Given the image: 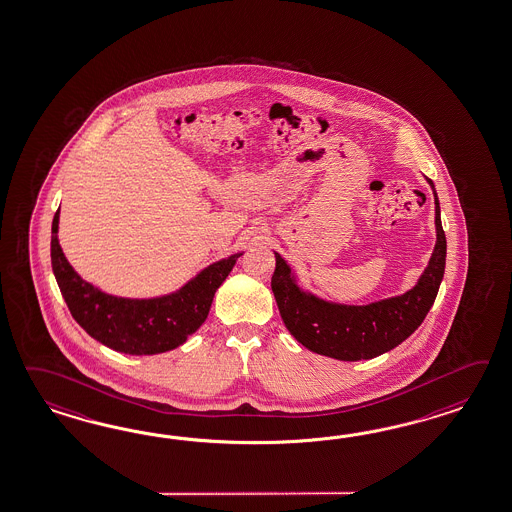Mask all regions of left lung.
<instances>
[{"label":"left lung","instance_id":"obj_1","mask_svg":"<svg viewBox=\"0 0 512 512\" xmlns=\"http://www.w3.org/2000/svg\"><path fill=\"white\" fill-rule=\"evenodd\" d=\"M429 185L433 187L431 179ZM435 225V251L416 287L403 296L361 307L329 303L303 292L287 262L275 253L272 290L290 335L314 353L338 361L374 359L411 337L435 303L446 266V235L440 222L437 192Z\"/></svg>","mask_w":512,"mask_h":512}]
</instances>
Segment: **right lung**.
<instances>
[{
	"instance_id": "1",
	"label": "right lung",
	"mask_w": 512,
	"mask_h": 512,
	"mask_svg": "<svg viewBox=\"0 0 512 512\" xmlns=\"http://www.w3.org/2000/svg\"><path fill=\"white\" fill-rule=\"evenodd\" d=\"M59 211L51 224V266L75 322L107 348L129 355H155L181 346L211 309L214 292L242 253L214 262L174 294L153 300L116 298L75 274L57 238Z\"/></svg>"
}]
</instances>
